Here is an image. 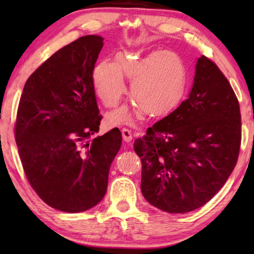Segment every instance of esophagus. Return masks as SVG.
I'll return each mask as SVG.
<instances>
[{"mask_svg":"<svg viewBox=\"0 0 254 254\" xmlns=\"http://www.w3.org/2000/svg\"><path fill=\"white\" fill-rule=\"evenodd\" d=\"M122 137H123V141L124 142H131L132 139H133V135L130 130H127V128H122Z\"/></svg>","mask_w":254,"mask_h":254,"instance_id":"34e87169","label":"esophagus"}]
</instances>
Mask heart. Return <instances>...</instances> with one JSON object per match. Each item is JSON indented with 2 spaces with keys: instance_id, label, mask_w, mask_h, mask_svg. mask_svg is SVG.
Instances as JSON below:
<instances>
[{
  "instance_id": "b5f03b06",
  "label": "heart",
  "mask_w": 254,
  "mask_h": 254,
  "mask_svg": "<svg viewBox=\"0 0 254 254\" xmlns=\"http://www.w3.org/2000/svg\"><path fill=\"white\" fill-rule=\"evenodd\" d=\"M124 77L131 80L130 95L135 105L123 106L106 117L110 126L134 123L143 113L151 119L173 112L187 88L183 59L169 50H156L142 58L120 55L117 64L103 60L92 71V88L106 107H115L127 92Z\"/></svg>"
}]
</instances>
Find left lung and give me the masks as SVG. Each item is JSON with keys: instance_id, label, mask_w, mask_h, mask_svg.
<instances>
[{"instance_id": "obj_1", "label": "left lung", "mask_w": 254, "mask_h": 254, "mask_svg": "<svg viewBox=\"0 0 254 254\" xmlns=\"http://www.w3.org/2000/svg\"><path fill=\"white\" fill-rule=\"evenodd\" d=\"M240 144L238 98L218 67L201 56L186 100L135 140L143 197L171 214L201 207L230 177Z\"/></svg>"}]
</instances>
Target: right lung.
<instances>
[{
    "instance_id": "add662e5",
    "label": "right lung",
    "mask_w": 254,
    "mask_h": 254,
    "mask_svg": "<svg viewBox=\"0 0 254 254\" xmlns=\"http://www.w3.org/2000/svg\"><path fill=\"white\" fill-rule=\"evenodd\" d=\"M103 37H81L47 59L25 83L15 142L30 185L53 208L79 213L105 196L110 167L122 143L118 127L100 130L92 71Z\"/></svg>"
}]
</instances>
